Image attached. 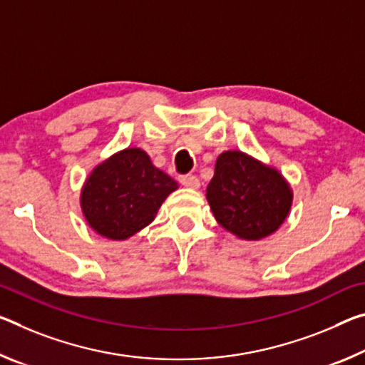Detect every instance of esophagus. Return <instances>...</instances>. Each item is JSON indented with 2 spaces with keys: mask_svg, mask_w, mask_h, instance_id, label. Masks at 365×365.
I'll use <instances>...</instances> for the list:
<instances>
[{
  "mask_svg": "<svg viewBox=\"0 0 365 365\" xmlns=\"http://www.w3.org/2000/svg\"><path fill=\"white\" fill-rule=\"evenodd\" d=\"M178 180H180L183 187H187V188H192V190L200 188V180L195 175H182Z\"/></svg>",
  "mask_w": 365,
  "mask_h": 365,
  "instance_id": "esophagus-1",
  "label": "esophagus"
}]
</instances>
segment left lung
Masks as SVG:
<instances>
[{
    "mask_svg": "<svg viewBox=\"0 0 365 365\" xmlns=\"http://www.w3.org/2000/svg\"><path fill=\"white\" fill-rule=\"evenodd\" d=\"M206 200L227 232L240 240H262L284 224L294 193L276 167L230 149L217 155Z\"/></svg>",
    "mask_w": 365,
    "mask_h": 365,
    "instance_id": "1",
    "label": "left lung"
}]
</instances>
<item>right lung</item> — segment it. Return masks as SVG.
<instances>
[{
	"instance_id": "obj_1",
	"label": "right lung",
	"mask_w": 365,
	"mask_h": 365,
	"mask_svg": "<svg viewBox=\"0 0 365 365\" xmlns=\"http://www.w3.org/2000/svg\"><path fill=\"white\" fill-rule=\"evenodd\" d=\"M178 183L141 148H125L97 164L81 188L89 227L108 240H126L148 227Z\"/></svg>"
}]
</instances>
